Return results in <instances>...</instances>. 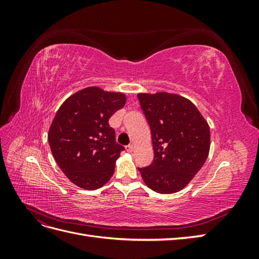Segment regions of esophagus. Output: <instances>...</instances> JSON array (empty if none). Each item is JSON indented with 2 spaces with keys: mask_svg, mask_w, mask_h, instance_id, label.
Returning <instances> with one entry per match:
<instances>
[{
  "mask_svg": "<svg viewBox=\"0 0 259 259\" xmlns=\"http://www.w3.org/2000/svg\"><path fill=\"white\" fill-rule=\"evenodd\" d=\"M125 149H126V151L132 152L133 150H134V146H133V145H128V146L125 147Z\"/></svg>",
  "mask_w": 259,
  "mask_h": 259,
  "instance_id": "1",
  "label": "esophagus"
}]
</instances>
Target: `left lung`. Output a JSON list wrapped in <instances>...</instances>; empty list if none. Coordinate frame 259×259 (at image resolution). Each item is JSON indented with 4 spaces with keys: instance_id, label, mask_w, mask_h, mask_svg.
<instances>
[{
    "instance_id": "left-lung-1",
    "label": "left lung",
    "mask_w": 259,
    "mask_h": 259,
    "mask_svg": "<svg viewBox=\"0 0 259 259\" xmlns=\"http://www.w3.org/2000/svg\"><path fill=\"white\" fill-rule=\"evenodd\" d=\"M137 97L151 130L154 152L150 165L138 170L155 192L182 190L207 159L208 124L189 99L176 94L140 93Z\"/></svg>"
}]
</instances>
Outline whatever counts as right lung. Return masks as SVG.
I'll return each instance as SVG.
<instances>
[{
	"label": "right lung",
	"mask_w": 259,
	"mask_h": 259,
	"mask_svg": "<svg viewBox=\"0 0 259 259\" xmlns=\"http://www.w3.org/2000/svg\"><path fill=\"white\" fill-rule=\"evenodd\" d=\"M126 103L123 93L91 86L65 100L49 131L55 161L77 187L95 190L114 173L124 147L115 140L109 119Z\"/></svg>",
	"instance_id": "1"
}]
</instances>
